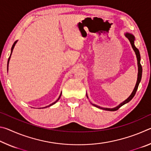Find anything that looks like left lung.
<instances>
[{"label":"left lung","instance_id":"left-lung-1","mask_svg":"<svg viewBox=\"0 0 151 151\" xmlns=\"http://www.w3.org/2000/svg\"><path fill=\"white\" fill-rule=\"evenodd\" d=\"M125 37H126L131 42V45L132 47V49L134 50V52H135V55H136V57H137V65H138V77H137V83H136V85L134 86V88L133 91H132V93H131V95H130L128 98L126 99V100L124 101L122 103H120L118 106H116L115 107H114V108H112V109H110V108H103V107H101L98 105H96V104H92L93 106L97 107V108L99 109H103V110H105V111H115L116 110H118L120 107L122 106V105H124V104H127L129 103V101H131L132 100V99L133 98L134 96L135 95V94H136V92L138 89V86L139 85V83L140 81H141V78H142V66L141 65H140V52H139V50H138V48L135 47L134 45V40H135V38L134 37L133 35L131 34V33H129V32H126L124 34ZM86 96H87L88 98V96H87V94H86Z\"/></svg>","mask_w":151,"mask_h":151}]
</instances>
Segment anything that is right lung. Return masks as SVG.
I'll list each match as a JSON object with an SVG mask.
<instances>
[{"label": "right lung", "instance_id": "right-lung-1", "mask_svg": "<svg viewBox=\"0 0 151 151\" xmlns=\"http://www.w3.org/2000/svg\"><path fill=\"white\" fill-rule=\"evenodd\" d=\"M17 41L18 40H16V41H15L14 42V44L12 45V48H11V55H10V57H9V60H8V64H7V70H9V60H10V58H11V55H12V50H13V49H14V46H15V45L17 44ZM61 94H62V93H60V96H59V97H58V99H57V101H56L55 102H54V103H52V104H49V105L48 106H45V107H44V108H47V107H49V106H52V105H53V104H55L56 103H57V102L60 99V96H61Z\"/></svg>", "mask_w": 151, "mask_h": 151}]
</instances>
